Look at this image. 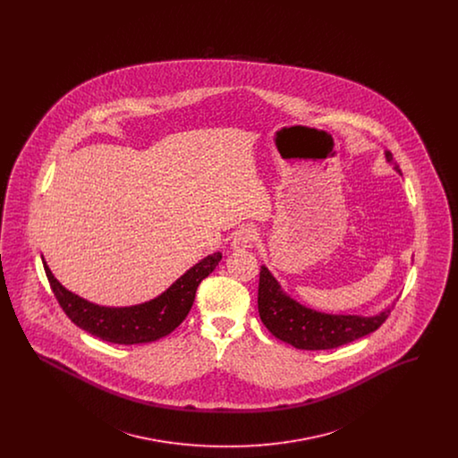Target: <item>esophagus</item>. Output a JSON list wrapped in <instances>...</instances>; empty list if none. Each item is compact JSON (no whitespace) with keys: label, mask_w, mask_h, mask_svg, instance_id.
Here are the masks:
<instances>
[{"label":"esophagus","mask_w":458,"mask_h":458,"mask_svg":"<svg viewBox=\"0 0 458 458\" xmlns=\"http://www.w3.org/2000/svg\"><path fill=\"white\" fill-rule=\"evenodd\" d=\"M256 235L258 233H256V230L252 226H242V228L235 232V235L232 239V249H235V250L250 249L254 240H256Z\"/></svg>","instance_id":"esophagus-1"}]
</instances>
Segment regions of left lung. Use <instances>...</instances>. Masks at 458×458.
<instances>
[{
	"mask_svg": "<svg viewBox=\"0 0 458 458\" xmlns=\"http://www.w3.org/2000/svg\"><path fill=\"white\" fill-rule=\"evenodd\" d=\"M385 159L400 174L390 151H385ZM393 307L394 302L372 316L321 312L292 299L273 273L264 264L261 266L258 292L261 321L273 336L295 349L329 350L347 345L381 327Z\"/></svg>",
	"mask_w": 458,
	"mask_h": 458,
	"instance_id": "left-lung-1",
	"label": "left lung"
}]
</instances>
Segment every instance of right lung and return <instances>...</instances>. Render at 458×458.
<instances>
[{
	"label": "right lung",
	"instance_id": "right-lung-1",
	"mask_svg": "<svg viewBox=\"0 0 458 458\" xmlns=\"http://www.w3.org/2000/svg\"><path fill=\"white\" fill-rule=\"evenodd\" d=\"M41 259L56 301L77 327L109 344L137 345L156 342L180 327L194 304L197 286L215 271L221 261V252L209 254L194 264L161 295L129 307H106L89 302L66 290L55 278L43 256Z\"/></svg>",
	"mask_w": 458,
	"mask_h": 458
}]
</instances>
